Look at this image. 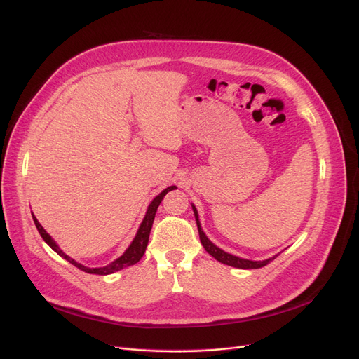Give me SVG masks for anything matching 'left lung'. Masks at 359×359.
I'll use <instances>...</instances> for the list:
<instances>
[{"label":"left lung","instance_id":"obj_1","mask_svg":"<svg viewBox=\"0 0 359 359\" xmlns=\"http://www.w3.org/2000/svg\"><path fill=\"white\" fill-rule=\"evenodd\" d=\"M192 210H194V214H195V219H196V225H198V231H199V238H201L202 246L214 259L224 263V265H229V266L238 268V269H259V268L266 266L268 263H271L278 256V255H275V256H272L269 259H265V260H250V259H243V257L234 256L231 253L224 252L222 249L215 246V244L208 237H206V234L203 233V230L201 227V222H199V215H198V211H196L194 203H192Z\"/></svg>","mask_w":359,"mask_h":359}]
</instances>
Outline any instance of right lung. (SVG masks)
<instances>
[{"mask_svg": "<svg viewBox=\"0 0 359 359\" xmlns=\"http://www.w3.org/2000/svg\"><path fill=\"white\" fill-rule=\"evenodd\" d=\"M173 189H177L176 186H168L167 189H164L161 194H158L153 201L149 202L148 208H147V212H145V217L140 225V229L134 237V240H132V243L128 246V249L123 252L122 256H119L116 260H113L111 263H109V265L103 266V268H88V266H84L81 265V263L75 262L72 257H69L68 255H65L58 244H56V241L45 231V229L41 225V222L36 219V217L32 214L33 217V221H34V225L37 231H39V234L42 236V238L46 241L48 246L58 253L61 257H64L65 260H68L71 265H74L75 268H79L80 271H84L87 273H94V275H110V273H115L123 268H128V266H132L135 265V263H138L141 260V257L144 256L145 253V249H147V244H148V238H149V233H151V227H153V222H154V218H156V212H157V208L158 205L161 203L163 198L165 196L167 192L173 191Z\"/></svg>", "mask_w": 359, "mask_h": 359, "instance_id": "obj_1", "label": "right lung"}]
</instances>
